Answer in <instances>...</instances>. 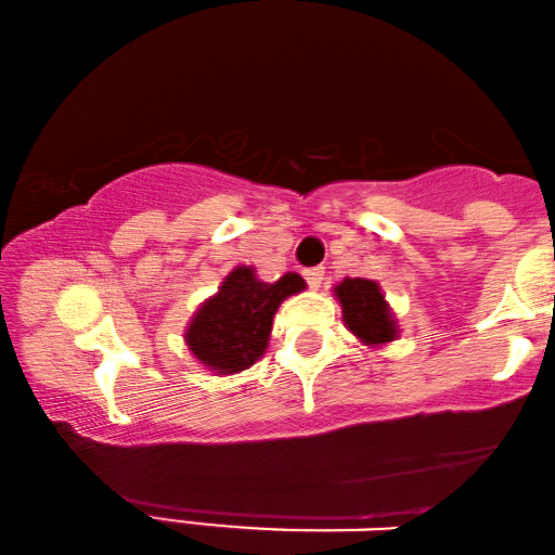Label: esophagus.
<instances>
[{
  "mask_svg": "<svg viewBox=\"0 0 555 555\" xmlns=\"http://www.w3.org/2000/svg\"><path fill=\"white\" fill-rule=\"evenodd\" d=\"M304 276H306V281H308V286H311V288H321L323 279H325V269H323V267L306 269V271H304Z\"/></svg>",
  "mask_w": 555,
  "mask_h": 555,
  "instance_id": "esophagus-1",
  "label": "esophagus"
}]
</instances>
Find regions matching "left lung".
Instances as JSON below:
<instances>
[{"label": "left lung", "instance_id": "1", "mask_svg": "<svg viewBox=\"0 0 555 555\" xmlns=\"http://www.w3.org/2000/svg\"><path fill=\"white\" fill-rule=\"evenodd\" d=\"M333 294L343 306V321L347 331L362 345L382 347L397 340V318H393L377 281L347 276L333 288Z\"/></svg>", "mask_w": 555, "mask_h": 555}]
</instances>
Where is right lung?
<instances>
[{
	"label": "right lung",
	"mask_w": 555,
	"mask_h": 555,
	"mask_svg": "<svg viewBox=\"0 0 555 555\" xmlns=\"http://www.w3.org/2000/svg\"><path fill=\"white\" fill-rule=\"evenodd\" d=\"M304 288L306 281L294 271L269 284L251 267L232 269L218 294L205 298L185 325L188 350L215 374L251 367L267 352L279 306Z\"/></svg>",
	"instance_id": "right-lung-1"
}]
</instances>
